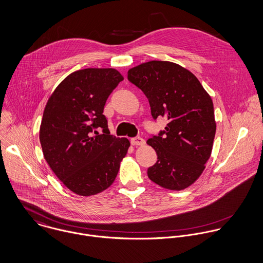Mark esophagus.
Wrapping results in <instances>:
<instances>
[{
	"mask_svg": "<svg viewBox=\"0 0 263 263\" xmlns=\"http://www.w3.org/2000/svg\"><path fill=\"white\" fill-rule=\"evenodd\" d=\"M131 144L132 145H139V146H141V145H144L145 144V140L143 139V138H141V137H139V136H137V137H133V138H131Z\"/></svg>",
	"mask_w": 263,
	"mask_h": 263,
	"instance_id": "1",
	"label": "esophagus"
}]
</instances>
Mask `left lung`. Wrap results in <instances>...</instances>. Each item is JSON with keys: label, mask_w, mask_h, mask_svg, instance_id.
Returning a JSON list of instances; mask_svg holds the SVG:
<instances>
[{"label": "left lung", "mask_w": 263, "mask_h": 263, "mask_svg": "<svg viewBox=\"0 0 263 263\" xmlns=\"http://www.w3.org/2000/svg\"><path fill=\"white\" fill-rule=\"evenodd\" d=\"M128 80L148 99L155 120L168 121L147 140L158 161L148 178L162 188L183 190L202 174L215 135L213 104L194 74L166 61H151L128 71Z\"/></svg>", "instance_id": "1"}]
</instances>
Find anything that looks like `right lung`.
I'll return each mask as SVG.
<instances>
[{
	"instance_id": "right-lung-1",
	"label": "right lung",
	"mask_w": 263,
	"mask_h": 263,
	"mask_svg": "<svg viewBox=\"0 0 263 263\" xmlns=\"http://www.w3.org/2000/svg\"><path fill=\"white\" fill-rule=\"evenodd\" d=\"M123 79L111 68L75 71L58 85L44 110V157L60 181L78 195L108 188L130 146L127 138L109 134L103 114L108 96Z\"/></svg>"
}]
</instances>
